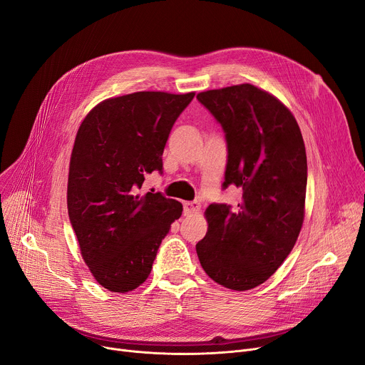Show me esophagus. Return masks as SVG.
Wrapping results in <instances>:
<instances>
[{
	"instance_id": "esophagus-1",
	"label": "esophagus",
	"mask_w": 365,
	"mask_h": 365,
	"mask_svg": "<svg viewBox=\"0 0 365 365\" xmlns=\"http://www.w3.org/2000/svg\"><path fill=\"white\" fill-rule=\"evenodd\" d=\"M183 208H185L186 215H194V213H198V212H200L201 205H200L198 201H187V202L183 204Z\"/></svg>"
}]
</instances>
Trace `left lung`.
Here are the masks:
<instances>
[{
    "instance_id": "1",
    "label": "left lung",
    "mask_w": 365,
    "mask_h": 365,
    "mask_svg": "<svg viewBox=\"0 0 365 365\" xmlns=\"http://www.w3.org/2000/svg\"><path fill=\"white\" fill-rule=\"evenodd\" d=\"M225 131L223 189L237 186V205L210 204L208 231L197 244L205 274L226 289L263 284L293 250L304 217L308 163L293 113L252 84L197 94Z\"/></svg>"
}]
</instances>
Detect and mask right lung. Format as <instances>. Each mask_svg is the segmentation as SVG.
<instances>
[{"mask_svg": "<svg viewBox=\"0 0 365 365\" xmlns=\"http://www.w3.org/2000/svg\"><path fill=\"white\" fill-rule=\"evenodd\" d=\"M195 93L138 91L94 106L76 133L68 213L94 279L113 293L138 289L183 207L160 192L140 195L145 176L163 173V152Z\"/></svg>", "mask_w": 365, "mask_h": 365, "instance_id": "add662e5", "label": "right lung"}]
</instances>
